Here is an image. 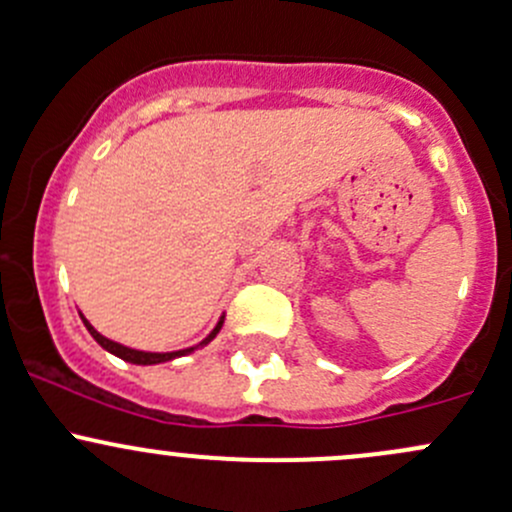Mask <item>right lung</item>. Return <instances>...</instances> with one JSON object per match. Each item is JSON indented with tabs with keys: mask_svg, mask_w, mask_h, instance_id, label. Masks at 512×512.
<instances>
[{
	"mask_svg": "<svg viewBox=\"0 0 512 512\" xmlns=\"http://www.w3.org/2000/svg\"><path fill=\"white\" fill-rule=\"evenodd\" d=\"M82 322H85L87 332H90L92 337L97 339V344L104 346V349H107V351H112V354H114V356H119V359H124V361H131V364H139V366H148V364H163V361L178 359V356H185V354H190V351H195V349H197V346H190V349H183V351H166V354H156V351H139V349H129V346H124V344H117V342H112V339L102 337V334L97 332V329L92 327V324L87 322L85 317H82ZM222 322H224V317H222V320L217 322V327L212 329V334H210V337H207L205 342H202V344L212 342V339L217 337V332H219V329H222ZM202 344H200V346H202Z\"/></svg>",
	"mask_w": 512,
	"mask_h": 512,
	"instance_id": "obj_1",
	"label": "right lung"
}]
</instances>
